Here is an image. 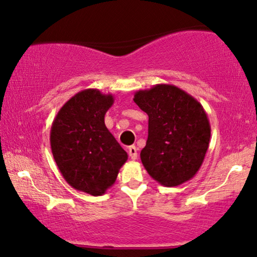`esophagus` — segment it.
I'll use <instances>...</instances> for the list:
<instances>
[{
  "mask_svg": "<svg viewBox=\"0 0 257 257\" xmlns=\"http://www.w3.org/2000/svg\"><path fill=\"white\" fill-rule=\"evenodd\" d=\"M128 154H129V157L132 158V160H137V148L135 146H132L128 148Z\"/></svg>",
  "mask_w": 257,
  "mask_h": 257,
  "instance_id": "34e87169",
  "label": "esophagus"
}]
</instances>
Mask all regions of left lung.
I'll list each match as a JSON object with an SVG mask.
<instances>
[{
	"label": "left lung",
	"mask_w": 257,
	"mask_h": 257,
	"mask_svg": "<svg viewBox=\"0 0 257 257\" xmlns=\"http://www.w3.org/2000/svg\"><path fill=\"white\" fill-rule=\"evenodd\" d=\"M134 101L149 116L141 161L151 178L166 187L193 178L211 139V125L201 103L166 84L136 92Z\"/></svg>",
	"instance_id": "1"
}]
</instances>
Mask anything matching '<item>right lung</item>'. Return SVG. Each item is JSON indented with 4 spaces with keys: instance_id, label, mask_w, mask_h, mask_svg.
<instances>
[{
    "instance_id": "right-lung-1",
    "label": "right lung",
    "mask_w": 257,
    "mask_h": 257,
    "mask_svg": "<svg viewBox=\"0 0 257 257\" xmlns=\"http://www.w3.org/2000/svg\"><path fill=\"white\" fill-rule=\"evenodd\" d=\"M114 96L88 88L60 108L51 125L53 158L64 179L81 192L102 196L113 185L128 155L104 124Z\"/></svg>"
}]
</instances>
